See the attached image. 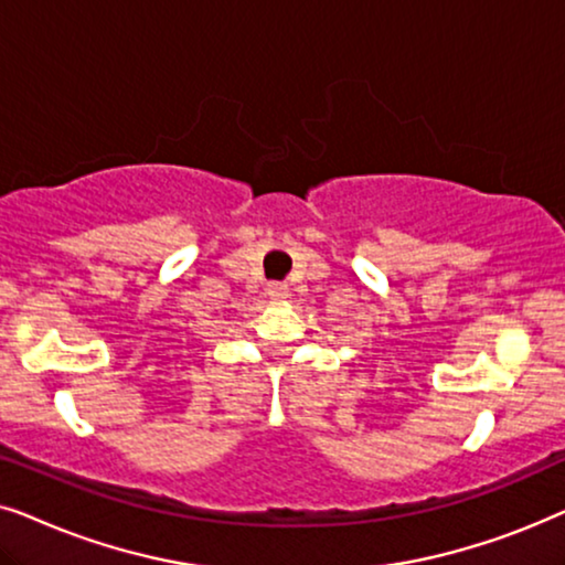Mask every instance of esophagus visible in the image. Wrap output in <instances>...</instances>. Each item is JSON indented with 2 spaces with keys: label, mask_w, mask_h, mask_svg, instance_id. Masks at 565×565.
<instances>
[{
  "label": "esophagus",
  "mask_w": 565,
  "mask_h": 565,
  "mask_svg": "<svg viewBox=\"0 0 565 565\" xmlns=\"http://www.w3.org/2000/svg\"><path fill=\"white\" fill-rule=\"evenodd\" d=\"M266 291H268L270 299H276V302H281V299L289 297V284H287V281H270Z\"/></svg>",
  "instance_id": "obj_1"
}]
</instances>
